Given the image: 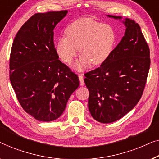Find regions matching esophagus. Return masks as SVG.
<instances>
[{"mask_svg": "<svg viewBox=\"0 0 159 159\" xmlns=\"http://www.w3.org/2000/svg\"><path fill=\"white\" fill-rule=\"evenodd\" d=\"M79 79L80 80V86H84V75L82 74H79Z\"/></svg>", "mask_w": 159, "mask_h": 159, "instance_id": "esophagus-1", "label": "esophagus"}]
</instances>
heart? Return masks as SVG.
<instances>
[{
    "label": "heart",
    "instance_id": "1",
    "mask_svg": "<svg viewBox=\"0 0 159 159\" xmlns=\"http://www.w3.org/2000/svg\"><path fill=\"white\" fill-rule=\"evenodd\" d=\"M66 37H61L55 50L62 61L70 63L79 52L81 54L74 68L82 70L92 63L97 66L108 59L115 48L116 34L109 24L90 18H82L69 24Z\"/></svg>",
    "mask_w": 159,
    "mask_h": 159
}]
</instances>
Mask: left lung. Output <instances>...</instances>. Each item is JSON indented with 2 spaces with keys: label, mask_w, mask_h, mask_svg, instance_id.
<instances>
[{
  "label": "left lung",
  "mask_w": 159,
  "mask_h": 159,
  "mask_svg": "<svg viewBox=\"0 0 159 159\" xmlns=\"http://www.w3.org/2000/svg\"><path fill=\"white\" fill-rule=\"evenodd\" d=\"M122 21L126 29L121 41L100 67L85 74L89 111L102 123L117 121L135 107L143 92L150 68L149 48L140 26L127 18Z\"/></svg>",
  "instance_id": "left-lung-1"
}]
</instances>
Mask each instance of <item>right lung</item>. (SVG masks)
I'll use <instances>...</instances> for the list:
<instances>
[{"label": "right lung", "instance_id": "1", "mask_svg": "<svg viewBox=\"0 0 159 159\" xmlns=\"http://www.w3.org/2000/svg\"><path fill=\"white\" fill-rule=\"evenodd\" d=\"M68 11L36 13L13 40L10 80L22 108L42 122L53 121L79 86V78L60 61L53 30Z\"/></svg>", "mask_w": 159, "mask_h": 159}]
</instances>
